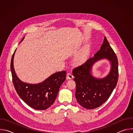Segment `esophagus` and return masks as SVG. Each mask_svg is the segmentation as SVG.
<instances>
[{"label": "esophagus", "instance_id": "1", "mask_svg": "<svg viewBox=\"0 0 133 133\" xmlns=\"http://www.w3.org/2000/svg\"><path fill=\"white\" fill-rule=\"evenodd\" d=\"M74 76L72 75V74L71 73H68L67 75V78L69 79H71L72 78H73Z\"/></svg>", "mask_w": 133, "mask_h": 133}]
</instances>
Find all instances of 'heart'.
<instances>
[{"label": "heart", "mask_w": 133, "mask_h": 133, "mask_svg": "<svg viewBox=\"0 0 133 133\" xmlns=\"http://www.w3.org/2000/svg\"><path fill=\"white\" fill-rule=\"evenodd\" d=\"M84 56L83 54H82L79 56H78V57L77 58V59L78 61H82L83 59H84Z\"/></svg>", "instance_id": "b5f03b06"}]
</instances>
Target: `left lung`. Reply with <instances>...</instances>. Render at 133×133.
<instances>
[{
  "mask_svg": "<svg viewBox=\"0 0 133 133\" xmlns=\"http://www.w3.org/2000/svg\"><path fill=\"white\" fill-rule=\"evenodd\" d=\"M103 59L109 61L111 68L105 77L100 79L93 76L92 69L95 63ZM118 65L117 56L105 37L100 50L94 57L73 69L76 86L75 96L82 107L88 109L96 108L108 99L117 83Z\"/></svg>",
  "mask_w": 133,
  "mask_h": 133,
  "instance_id": "8db88e82",
  "label": "left lung"
}]
</instances>
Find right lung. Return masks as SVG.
<instances>
[{"mask_svg":"<svg viewBox=\"0 0 133 133\" xmlns=\"http://www.w3.org/2000/svg\"><path fill=\"white\" fill-rule=\"evenodd\" d=\"M24 39V37L21 43ZM16 50L11 58L10 69L13 84L18 95L25 103L35 109H47L54 103L61 86L66 80V71L56 72L39 83H24L18 77L14 69V58Z\"/></svg>","mask_w":133,"mask_h":133,"instance_id":"right-lung-1","label":"right lung"}]
</instances>
